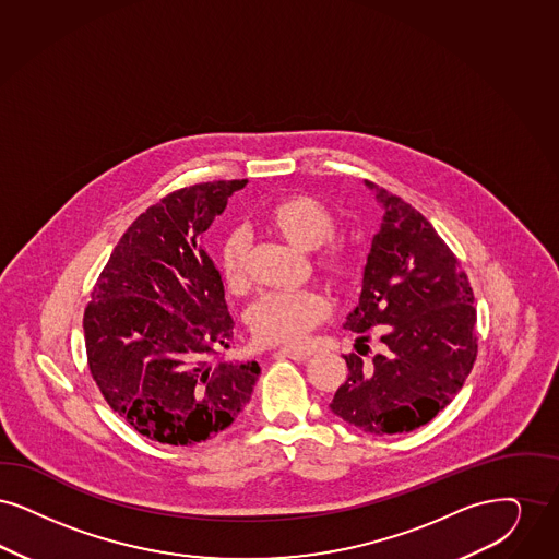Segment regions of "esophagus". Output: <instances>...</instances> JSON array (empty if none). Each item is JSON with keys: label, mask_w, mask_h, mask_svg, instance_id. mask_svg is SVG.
Segmentation results:
<instances>
[{"label": "esophagus", "mask_w": 559, "mask_h": 559, "mask_svg": "<svg viewBox=\"0 0 559 559\" xmlns=\"http://www.w3.org/2000/svg\"><path fill=\"white\" fill-rule=\"evenodd\" d=\"M273 357H275V359H292V361L302 364V361H307V359L311 357V353H309V350H302V348H280Z\"/></svg>", "instance_id": "obj_1"}]
</instances>
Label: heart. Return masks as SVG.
<instances>
[{"instance_id": "b5f03b06", "label": "heart", "mask_w": 559, "mask_h": 559, "mask_svg": "<svg viewBox=\"0 0 559 559\" xmlns=\"http://www.w3.org/2000/svg\"><path fill=\"white\" fill-rule=\"evenodd\" d=\"M265 225L275 236L300 252H316L317 273L336 290H346L359 271L357 252L342 242H332L338 231L334 213L313 195H286L271 204ZM331 243L328 245L326 242ZM250 240L242 229L225 236L218 250V269L225 288L242 294L250 284L248 277ZM330 316L328 300L316 290L261 296L248 309V328L254 338L267 346H300L305 338Z\"/></svg>"}]
</instances>
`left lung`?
Returning a JSON list of instances; mask_svg holds the SVG:
<instances>
[{
    "mask_svg": "<svg viewBox=\"0 0 559 559\" xmlns=\"http://www.w3.org/2000/svg\"><path fill=\"white\" fill-rule=\"evenodd\" d=\"M365 183L384 218L367 254L359 305L344 328L359 334L357 342L378 328L382 353L369 364L355 353L344 357L348 378L330 409L369 435H399L437 417L469 376L478 353L474 292L428 218Z\"/></svg>",
    "mask_w": 559,
    "mask_h": 559,
    "instance_id": "obj_1",
    "label": "left lung"
}]
</instances>
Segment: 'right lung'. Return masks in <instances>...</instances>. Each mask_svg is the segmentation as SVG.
Here are the masks:
<instances>
[{
	"label": "right lung",
	"mask_w": 559,
	"mask_h": 559,
	"mask_svg": "<svg viewBox=\"0 0 559 559\" xmlns=\"http://www.w3.org/2000/svg\"><path fill=\"white\" fill-rule=\"evenodd\" d=\"M246 179L198 183L131 223L83 316L92 378L142 437L188 447L217 437L250 401L261 367L221 353L234 319L202 234Z\"/></svg>",
	"instance_id": "add662e5"
}]
</instances>
